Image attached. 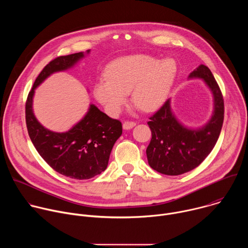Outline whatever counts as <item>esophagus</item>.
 Returning <instances> with one entry per match:
<instances>
[{"mask_svg": "<svg viewBox=\"0 0 248 248\" xmlns=\"http://www.w3.org/2000/svg\"><path fill=\"white\" fill-rule=\"evenodd\" d=\"M135 124H136V123L133 122V121H126V122L124 123L123 127H124V129H130V128H132Z\"/></svg>", "mask_w": 248, "mask_h": 248, "instance_id": "esophagus-1", "label": "esophagus"}]
</instances>
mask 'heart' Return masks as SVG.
I'll return each mask as SVG.
<instances>
[{
	"label": "heart",
	"instance_id": "1",
	"mask_svg": "<svg viewBox=\"0 0 248 248\" xmlns=\"http://www.w3.org/2000/svg\"><path fill=\"white\" fill-rule=\"evenodd\" d=\"M176 65L171 60L160 62L147 55H131L114 61L93 87L95 99L106 112L116 116L131 101L144 112L158 109L165 102L173 82Z\"/></svg>",
	"mask_w": 248,
	"mask_h": 248
}]
</instances>
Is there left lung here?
Returning a JSON list of instances; mask_svg holds the SVG:
<instances>
[{"instance_id":"obj_1","label":"left lung","mask_w":248,"mask_h":248,"mask_svg":"<svg viewBox=\"0 0 248 248\" xmlns=\"http://www.w3.org/2000/svg\"><path fill=\"white\" fill-rule=\"evenodd\" d=\"M203 78L214 95V115L200 129H188L172 115L170 99L149 118L152 138L146 149L150 167L168 175H179L198 167L213 150L224 123V98L208 66L201 64L189 78Z\"/></svg>"}]
</instances>
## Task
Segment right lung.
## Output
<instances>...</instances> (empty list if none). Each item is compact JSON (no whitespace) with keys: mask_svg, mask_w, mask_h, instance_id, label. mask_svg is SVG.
Returning a JSON list of instances; mask_svg holds the SVG:
<instances>
[{"mask_svg":"<svg viewBox=\"0 0 248 248\" xmlns=\"http://www.w3.org/2000/svg\"><path fill=\"white\" fill-rule=\"evenodd\" d=\"M81 58L83 53L79 52L51 61L34 81L25 103V122L34 147L53 170L75 180H88L106 170L113 146L123 133L122 123L90 105L86 116L72 129L54 132L35 118L32 98L34 89L50 75L69 68Z\"/></svg>","mask_w":248,"mask_h":248,"instance_id":"add662e5","label":"right lung"}]
</instances>
